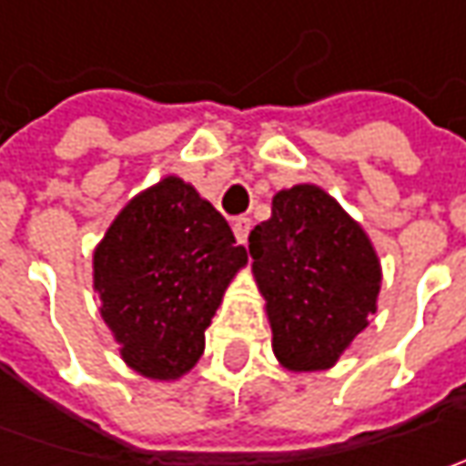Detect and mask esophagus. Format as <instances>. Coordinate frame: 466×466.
<instances>
[{
  "label": "esophagus",
  "mask_w": 466,
  "mask_h": 466,
  "mask_svg": "<svg viewBox=\"0 0 466 466\" xmlns=\"http://www.w3.org/2000/svg\"><path fill=\"white\" fill-rule=\"evenodd\" d=\"M248 230H251V220H248V218H238V220L233 223V233H236L238 243L248 241Z\"/></svg>",
  "instance_id": "34e87169"
}]
</instances>
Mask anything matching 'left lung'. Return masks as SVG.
I'll return each instance as SVG.
<instances>
[{"mask_svg":"<svg viewBox=\"0 0 466 466\" xmlns=\"http://www.w3.org/2000/svg\"><path fill=\"white\" fill-rule=\"evenodd\" d=\"M248 254L279 366H337L379 309L381 261L363 225L321 187L296 184L272 197Z\"/></svg>","mask_w":466,"mask_h":466,"instance_id":"1","label":"left lung"}]
</instances>
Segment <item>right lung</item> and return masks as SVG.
Instances as JSON below:
<instances>
[{"label": "right lung", "mask_w": 466, "mask_h": 466, "mask_svg": "<svg viewBox=\"0 0 466 466\" xmlns=\"http://www.w3.org/2000/svg\"><path fill=\"white\" fill-rule=\"evenodd\" d=\"M246 261L223 215L184 178L132 197L93 251L100 316L121 360L153 381L187 376Z\"/></svg>", "instance_id": "add662e5"}]
</instances>
